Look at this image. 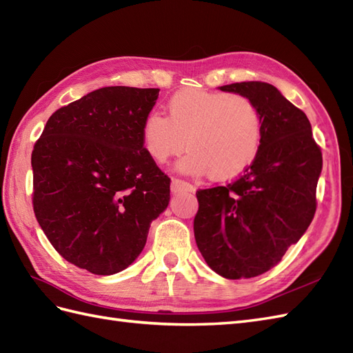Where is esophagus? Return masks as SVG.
I'll return each mask as SVG.
<instances>
[{"instance_id":"obj_1","label":"esophagus","mask_w":353,"mask_h":353,"mask_svg":"<svg viewBox=\"0 0 353 353\" xmlns=\"http://www.w3.org/2000/svg\"><path fill=\"white\" fill-rule=\"evenodd\" d=\"M195 188L192 185H189L188 182H183L180 179H173L171 180V192L179 194V192H194Z\"/></svg>"}]
</instances>
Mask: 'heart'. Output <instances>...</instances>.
I'll return each instance as SVG.
<instances>
[{
	"mask_svg": "<svg viewBox=\"0 0 353 353\" xmlns=\"http://www.w3.org/2000/svg\"><path fill=\"white\" fill-rule=\"evenodd\" d=\"M264 122L249 97L216 90H180L167 103V117L150 113L141 126L148 157L158 165L179 159L183 173L228 180L254 164L263 146Z\"/></svg>",
	"mask_w": 353,
	"mask_h": 353,
	"instance_id": "1",
	"label": "heart"
}]
</instances>
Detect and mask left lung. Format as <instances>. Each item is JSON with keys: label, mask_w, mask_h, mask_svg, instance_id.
Wrapping results in <instances>:
<instances>
[{"label": "left lung", "mask_w": 353, "mask_h": 353, "mask_svg": "<svg viewBox=\"0 0 353 353\" xmlns=\"http://www.w3.org/2000/svg\"><path fill=\"white\" fill-rule=\"evenodd\" d=\"M219 89L249 97L258 105L263 146L237 180L196 191L195 241L214 273L255 277L276 265L309 228L322 153L305 113L276 86L241 82Z\"/></svg>", "instance_id": "1"}]
</instances>
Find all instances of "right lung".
I'll return each mask as SVG.
<instances>
[{"label": "right lung", "instance_id": "right-lung-1", "mask_svg": "<svg viewBox=\"0 0 353 353\" xmlns=\"http://www.w3.org/2000/svg\"><path fill=\"white\" fill-rule=\"evenodd\" d=\"M159 89L107 86L53 113L35 143L32 204L68 263L110 276L131 265L170 203V179L143 148Z\"/></svg>", "mask_w": 353, "mask_h": 353}]
</instances>
